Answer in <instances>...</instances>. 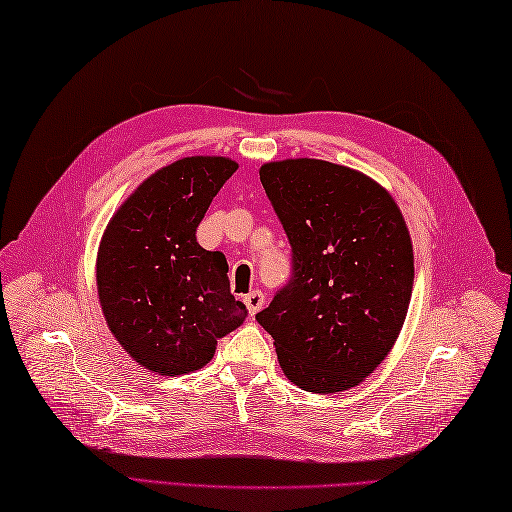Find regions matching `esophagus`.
<instances>
[{"mask_svg": "<svg viewBox=\"0 0 512 512\" xmlns=\"http://www.w3.org/2000/svg\"><path fill=\"white\" fill-rule=\"evenodd\" d=\"M244 303H246V308L250 312V317H255V314L262 310V306H264V292H259V290L248 292V295L244 297Z\"/></svg>", "mask_w": 512, "mask_h": 512, "instance_id": "obj_1", "label": "esophagus"}]
</instances>
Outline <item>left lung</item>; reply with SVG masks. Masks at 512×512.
<instances>
[{
  "label": "left lung",
  "mask_w": 512,
  "mask_h": 512,
  "mask_svg": "<svg viewBox=\"0 0 512 512\" xmlns=\"http://www.w3.org/2000/svg\"><path fill=\"white\" fill-rule=\"evenodd\" d=\"M292 248V277L257 321L290 383L356 387L385 361L407 317L413 248L398 204L365 173L290 158L259 169Z\"/></svg>",
  "instance_id": "1"
}]
</instances>
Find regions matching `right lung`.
I'll return each mask as SVG.
<instances>
[{
	"instance_id": "add662e5",
	"label": "right lung",
	"mask_w": 512,
	"mask_h": 512,
	"mask_svg": "<svg viewBox=\"0 0 512 512\" xmlns=\"http://www.w3.org/2000/svg\"><path fill=\"white\" fill-rule=\"evenodd\" d=\"M237 162L191 156L140 184L107 224L96 288L116 341L134 361L162 376L204 367L217 341L248 310L231 295L220 250H204L195 228Z\"/></svg>"
}]
</instances>
